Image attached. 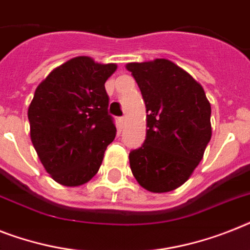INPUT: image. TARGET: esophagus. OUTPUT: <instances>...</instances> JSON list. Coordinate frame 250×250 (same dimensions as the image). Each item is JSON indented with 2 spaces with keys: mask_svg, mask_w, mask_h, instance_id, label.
Instances as JSON below:
<instances>
[{
  "mask_svg": "<svg viewBox=\"0 0 250 250\" xmlns=\"http://www.w3.org/2000/svg\"><path fill=\"white\" fill-rule=\"evenodd\" d=\"M118 123H119V127H121V128H123L125 125V117H119Z\"/></svg>",
  "mask_w": 250,
  "mask_h": 250,
  "instance_id": "obj_1",
  "label": "esophagus"
}]
</instances>
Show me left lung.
I'll return each mask as SVG.
<instances>
[{
	"label": "left lung",
	"mask_w": 250,
	"mask_h": 250,
	"mask_svg": "<svg viewBox=\"0 0 250 250\" xmlns=\"http://www.w3.org/2000/svg\"><path fill=\"white\" fill-rule=\"evenodd\" d=\"M146 106V139L129 153L131 171L151 192L188 181L212 137L210 104L203 87L167 59L128 62Z\"/></svg>",
	"instance_id": "1"
}]
</instances>
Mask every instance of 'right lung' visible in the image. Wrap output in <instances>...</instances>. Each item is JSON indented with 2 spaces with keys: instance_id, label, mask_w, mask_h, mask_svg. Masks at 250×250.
Masks as SVG:
<instances>
[{
  "instance_id": "right-lung-1",
  "label": "right lung",
  "mask_w": 250,
  "mask_h": 250,
  "mask_svg": "<svg viewBox=\"0 0 250 250\" xmlns=\"http://www.w3.org/2000/svg\"><path fill=\"white\" fill-rule=\"evenodd\" d=\"M115 64L70 59L38 84L28 107L30 140L55 181L79 186L97 173L117 128L107 113L106 79Z\"/></svg>"
}]
</instances>
